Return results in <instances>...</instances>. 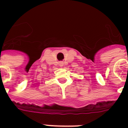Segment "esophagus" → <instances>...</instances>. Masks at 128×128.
<instances>
[{
	"instance_id": "34e87169",
	"label": "esophagus",
	"mask_w": 128,
	"mask_h": 128,
	"mask_svg": "<svg viewBox=\"0 0 128 128\" xmlns=\"http://www.w3.org/2000/svg\"><path fill=\"white\" fill-rule=\"evenodd\" d=\"M60 64V66H63V65H64V64H63V62H60V64Z\"/></svg>"
}]
</instances>
